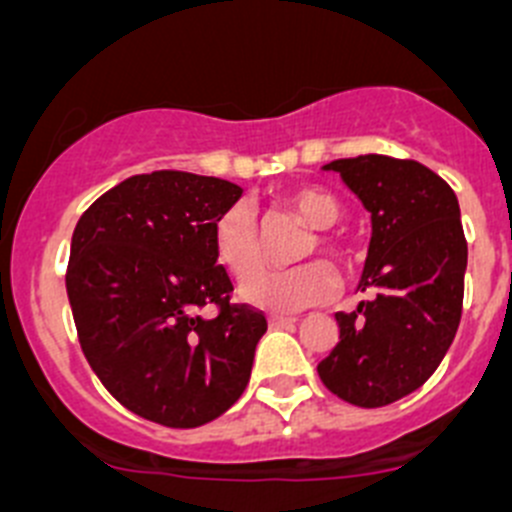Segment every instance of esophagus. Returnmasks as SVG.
I'll return each mask as SVG.
<instances>
[{
  "instance_id": "esophagus-1",
  "label": "esophagus",
  "mask_w": 512,
  "mask_h": 512,
  "mask_svg": "<svg viewBox=\"0 0 512 512\" xmlns=\"http://www.w3.org/2000/svg\"><path fill=\"white\" fill-rule=\"evenodd\" d=\"M267 323H270V328H288V326H295L298 318H293V315H270Z\"/></svg>"
}]
</instances>
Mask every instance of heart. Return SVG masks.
Wrapping results in <instances>:
<instances>
[{"mask_svg":"<svg viewBox=\"0 0 512 512\" xmlns=\"http://www.w3.org/2000/svg\"><path fill=\"white\" fill-rule=\"evenodd\" d=\"M285 207L293 209L305 224L315 229L300 250V257H310L321 247L328 257L348 265V247L328 229L343 217V207L331 191L321 186H295L285 191ZM212 245L217 260L237 280L250 278L262 260V234L255 212L245 202L224 209L212 227ZM338 290L336 272L326 262H305L288 270H262L242 285L240 295L247 305L272 313H295V310L321 305Z\"/></svg>","mask_w":512,"mask_h":512,"instance_id":"obj_1","label":"heart"}]
</instances>
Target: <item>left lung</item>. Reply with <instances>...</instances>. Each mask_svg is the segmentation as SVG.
<instances>
[{"label":"left lung","instance_id":"obj_1","mask_svg":"<svg viewBox=\"0 0 512 512\" xmlns=\"http://www.w3.org/2000/svg\"><path fill=\"white\" fill-rule=\"evenodd\" d=\"M371 214V242L353 313H336L341 341L318 364L328 391L376 409L417 391L455 341L467 242L455 191L419 161L381 154L323 166Z\"/></svg>","mask_w":512,"mask_h":512}]
</instances>
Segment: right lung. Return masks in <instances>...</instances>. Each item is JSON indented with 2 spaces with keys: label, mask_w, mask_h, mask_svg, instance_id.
<instances>
[{
  "label": "right lung",
  "mask_w": 512,
  "mask_h": 512,
  "mask_svg": "<svg viewBox=\"0 0 512 512\" xmlns=\"http://www.w3.org/2000/svg\"><path fill=\"white\" fill-rule=\"evenodd\" d=\"M242 197L217 176L154 171L95 199L70 242V308L103 386L148 422L202 427L247 389L267 321L232 305L212 227ZM214 302L207 322L198 308Z\"/></svg>",
  "instance_id": "right-lung-1"
}]
</instances>
